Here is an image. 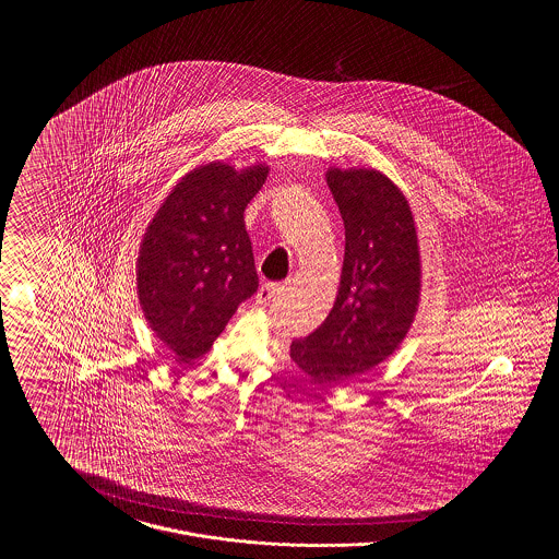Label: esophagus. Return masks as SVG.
<instances>
[{"label":"esophagus","instance_id":"1","mask_svg":"<svg viewBox=\"0 0 559 559\" xmlns=\"http://www.w3.org/2000/svg\"><path fill=\"white\" fill-rule=\"evenodd\" d=\"M281 293V285H274V283H266V285H262L260 289H258V295H255V299L260 301V304H264V301H270L272 297H276Z\"/></svg>","mask_w":559,"mask_h":559}]
</instances>
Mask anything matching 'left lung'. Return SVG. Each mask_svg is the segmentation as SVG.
<instances>
[{
  "mask_svg": "<svg viewBox=\"0 0 559 559\" xmlns=\"http://www.w3.org/2000/svg\"><path fill=\"white\" fill-rule=\"evenodd\" d=\"M346 228L342 281L329 317L292 344V360L322 388L346 385L404 342L421 295V253L406 197L385 174L329 167Z\"/></svg>",
  "mask_w": 559,
  "mask_h": 559,
  "instance_id": "8db88e82",
  "label": "left lung"
}]
</instances>
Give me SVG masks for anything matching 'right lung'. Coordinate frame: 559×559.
<instances>
[{
  "label": "right lung",
  "instance_id": "1",
  "mask_svg": "<svg viewBox=\"0 0 559 559\" xmlns=\"http://www.w3.org/2000/svg\"><path fill=\"white\" fill-rule=\"evenodd\" d=\"M267 165L212 160L188 171L153 215L135 262L148 326L180 362L210 352L240 301L258 292L245 207Z\"/></svg>",
  "mask_w": 559,
  "mask_h": 559
}]
</instances>
